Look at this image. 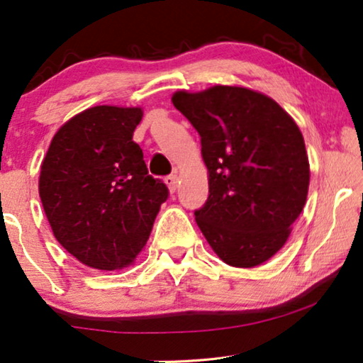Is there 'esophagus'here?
I'll return each mask as SVG.
<instances>
[{
  "label": "esophagus",
  "instance_id": "esophagus-1",
  "mask_svg": "<svg viewBox=\"0 0 363 363\" xmlns=\"http://www.w3.org/2000/svg\"><path fill=\"white\" fill-rule=\"evenodd\" d=\"M165 183H167V186H168V190H170V193H175L177 186H178V177L177 175H168L165 178Z\"/></svg>",
  "mask_w": 363,
  "mask_h": 363
}]
</instances>
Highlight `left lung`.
Here are the masks:
<instances>
[{
  "label": "left lung",
  "instance_id": "obj_1",
  "mask_svg": "<svg viewBox=\"0 0 363 363\" xmlns=\"http://www.w3.org/2000/svg\"><path fill=\"white\" fill-rule=\"evenodd\" d=\"M172 102L200 133L210 173L196 225L226 264H262L284 246L306 205L311 172L299 127L246 87L178 91Z\"/></svg>",
  "mask_w": 363,
  "mask_h": 363
}]
</instances>
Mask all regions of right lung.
I'll list each match as a JSON object with an SVG mask.
<instances>
[{
    "instance_id": "add662e5",
    "label": "right lung",
    "mask_w": 363,
    "mask_h": 363,
    "mask_svg": "<svg viewBox=\"0 0 363 363\" xmlns=\"http://www.w3.org/2000/svg\"><path fill=\"white\" fill-rule=\"evenodd\" d=\"M142 116L138 107L87 108L59 128L43 160L39 196L54 236L94 269L132 264L168 198L132 140Z\"/></svg>"
}]
</instances>
